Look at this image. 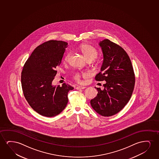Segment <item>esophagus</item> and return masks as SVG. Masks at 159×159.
Listing matches in <instances>:
<instances>
[{
  "instance_id": "obj_1",
  "label": "esophagus",
  "mask_w": 159,
  "mask_h": 159,
  "mask_svg": "<svg viewBox=\"0 0 159 159\" xmlns=\"http://www.w3.org/2000/svg\"><path fill=\"white\" fill-rule=\"evenodd\" d=\"M85 88H86V87H84V86H77V87H75L76 89H85Z\"/></svg>"
}]
</instances>
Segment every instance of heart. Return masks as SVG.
Returning a JSON list of instances; mask_svg holds the SVG:
<instances>
[{"label":"heart","mask_w":159,"mask_h":159,"mask_svg":"<svg viewBox=\"0 0 159 159\" xmlns=\"http://www.w3.org/2000/svg\"><path fill=\"white\" fill-rule=\"evenodd\" d=\"M79 49L82 52L83 55H84L85 58L87 59V61H92L98 57L97 50L89 44H81L79 47ZM70 55V52H68L67 54H66L63 58V61L64 62L66 63L68 61ZM82 75L84 76H86L87 75L86 73L81 74L80 73H79V72H76L73 75V78L74 80L76 81V82L79 83V82H80L81 76Z\"/></svg>","instance_id":"obj_1"}]
</instances>
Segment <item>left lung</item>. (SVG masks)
Returning a JSON list of instances; mask_svg holds the SVG:
<instances>
[{"mask_svg": "<svg viewBox=\"0 0 159 159\" xmlns=\"http://www.w3.org/2000/svg\"><path fill=\"white\" fill-rule=\"evenodd\" d=\"M99 46L104 61L95 80L106 82L104 89L97 87L98 94L90 103L98 114L109 117L121 111L130 100L135 86V73L123 48L108 39L100 41Z\"/></svg>", "mask_w": 159, "mask_h": 159, "instance_id": "obj_1", "label": "left lung"}]
</instances>
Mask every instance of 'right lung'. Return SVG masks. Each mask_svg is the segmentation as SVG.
I'll return each mask as SVG.
<instances>
[{"label":"right lung","instance_id":"obj_1","mask_svg":"<svg viewBox=\"0 0 159 159\" xmlns=\"http://www.w3.org/2000/svg\"><path fill=\"white\" fill-rule=\"evenodd\" d=\"M68 43L50 40L37 47L24 64L21 84L24 97L31 108L45 117L59 115L67 104L68 84L52 86L57 67L61 64Z\"/></svg>","mask_w":159,"mask_h":159}]
</instances>
